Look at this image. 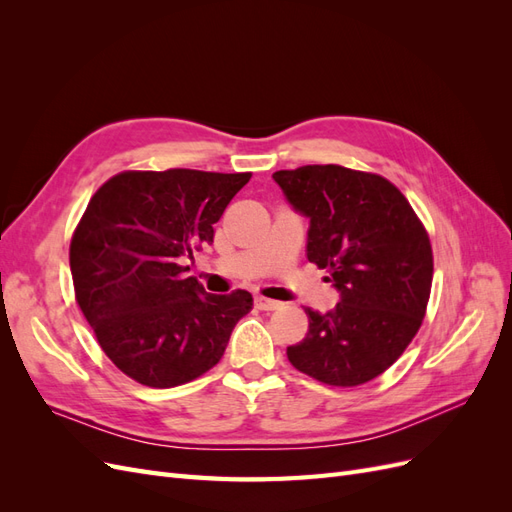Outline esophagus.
I'll use <instances>...</instances> for the list:
<instances>
[{
  "label": "esophagus",
  "mask_w": 512,
  "mask_h": 512,
  "mask_svg": "<svg viewBox=\"0 0 512 512\" xmlns=\"http://www.w3.org/2000/svg\"><path fill=\"white\" fill-rule=\"evenodd\" d=\"M256 307L262 309V312H275V309L284 307V303L275 301V299H267V297H256Z\"/></svg>",
  "instance_id": "1"
}]
</instances>
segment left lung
<instances>
[{"instance_id":"obj_1","label":"left lung","mask_w":512,"mask_h":512,"mask_svg":"<svg viewBox=\"0 0 512 512\" xmlns=\"http://www.w3.org/2000/svg\"><path fill=\"white\" fill-rule=\"evenodd\" d=\"M309 220L307 260L329 269L331 312L305 307L309 329L288 361L324 384H365L389 369L425 318L433 256L406 196L380 175L335 164L273 173Z\"/></svg>"}]
</instances>
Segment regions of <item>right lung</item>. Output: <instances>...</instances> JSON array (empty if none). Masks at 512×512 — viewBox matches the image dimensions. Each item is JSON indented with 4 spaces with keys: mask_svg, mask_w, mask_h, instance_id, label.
Segmentation results:
<instances>
[{
    "mask_svg": "<svg viewBox=\"0 0 512 512\" xmlns=\"http://www.w3.org/2000/svg\"><path fill=\"white\" fill-rule=\"evenodd\" d=\"M250 173L128 170L89 200L70 243L76 301L123 374L153 389L203 376L222 359L250 292L209 294L183 258L213 243V224Z\"/></svg>",
    "mask_w": 512,
    "mask_h": 512,
    "instance_id": "1",
    "label": "right lung"
}]
</instances>
